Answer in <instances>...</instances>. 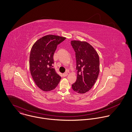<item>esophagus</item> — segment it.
<instances>
[{"mask_svg":"<svg viewBox=\"0 0 132 132\" xmlns=\"http://www.w3.org/2000/svg\"><path fill=\"white\" fill-rule=\"evenodd\" d=\"M68 73L67 72H65V73H64L63 74V77H65V76H68Z\"/></svg>","mask_w":132,"mask_h":132,"instance_id":"34e87169","label":"esophagus"}]
</instances>
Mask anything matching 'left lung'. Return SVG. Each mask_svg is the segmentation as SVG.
<instances>
[{"label": "left lung", "instance_id": "left-lung-1", "mask_svg": "<svg viewBox=\"0 0 132 132\" xmlns=\"http://www.w3.org/2000/svg\"><path fill=\"white\" fill-rule=\"evenodd\" d=\"M75 52L77 79L72 85L77 93L88 92L96 82L100 72V59L93 47L86 42L72 40Z\"/></svg>", "mask_w": 132, "mask_h": 132}]
</instances>
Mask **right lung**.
I'll return each instance as SVG.
<instances>
[{
    "label": "right lung",
    "instance_id": "obj_1",
    "mask_svg": "<svg viewBox=\"0 0 132 132\" xmlns=\"http://www.w3.org/2000/svg\"><path fill=\"white\" fill-rule=\"evenodd\" d=\"M65 38L47 35L38 39L31 48L29 56L30 73L36 85L43 91L54 89L61 79L52 64L57 45Z\"/></svg>",
    "mask_w": 132,
    "mask_h": 132
}]
</instances>
